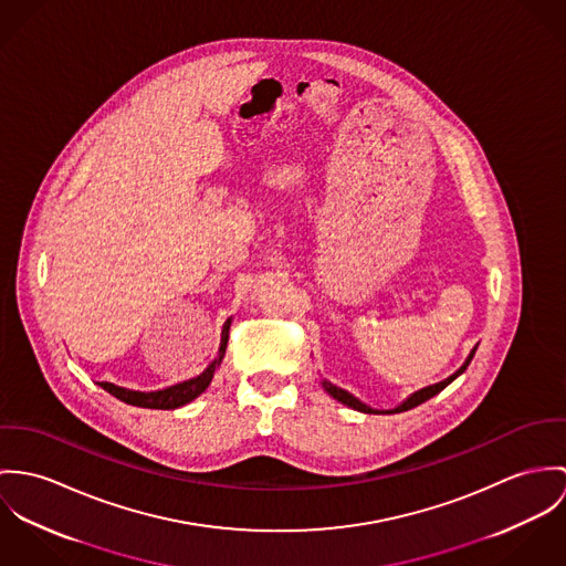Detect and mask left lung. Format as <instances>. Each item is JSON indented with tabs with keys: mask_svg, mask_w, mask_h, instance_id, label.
Returning <instances> with one entry per match:
<instances>
[{
	"mask_svg": "<svg viewBox=\"0 0 566 566\" xmlns=\"http://www.w3.org/2000/svg\"><path fill=\"white\" fill-rule=\"evenodd\" d=\"M478 349V347H475ZM475 349L469 354V358H467V363L453 374L451 377H447V379H442L439 384H432V386H428V388H421L419 392H415L412 397H408L401 406H397L395 410H390V412H403V410H410V408H415V406H419V403H423V401H428L430 397H434L437 392H440L447 384H451L455 377L460 376L467 367H469V363L473 360V356H475ZM323 386H325V390L334 397V399H338L340 403H345V406H349V408H354V410H360V412H367V415H371V412H376L374 408H369V406H365L363 401H358L354 395H349L347 390H343V388H336L334 384H329V381H323Z\"/></svg>",
	"mask_w": 566,
	"mask_h": 566,
	"instance_id": "left-lung-1",
	"label": "left lung"
}]
</instances>
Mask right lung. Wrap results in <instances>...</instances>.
<instances>
[{"label": "right lung", "mask_w": 566, "mask_h": 566, "mask_svg": "<svg viewBox=\"0 0 566 566\" xmlns=\"http://www.w3.org/2000/svg\"><path fill=\"white\" fill-rule=\"evenodd\" d=\"M230 323L232 318L226 321L223 325V332H221V347H219V358L201 374V376L192 377L187 381H180L176 386H169V388H163V390H154V392H138V390H127L122 386H115L111 381H99V386L104 390H108L111 395H115L117 399L126 401L129 406H138V408H156V410H174V408H180L185 403L192 401L195 397H199L208 384L212 381V376L226 354V347H228V336H230Z\"/></svg>", "instance_id": "1"}]
</instances>
